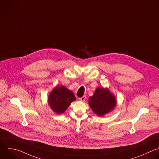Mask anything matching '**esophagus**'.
<instances>
[{"label": "esophagus", "mask_w": 159, "mask_h": 159, "mask_svg": "<svg viewBox=\"0 0 159 159\" xmlns=\"http://www.w3.org/2000/svg\"><path fill=\"white\" fill-rule=\"evenodd\" d=\"M85 99H86V96H83V97L79 98V100H80L82 102H84L85 100Z\"/></svg>", "instance_id": "obj_1"}]
</instances>
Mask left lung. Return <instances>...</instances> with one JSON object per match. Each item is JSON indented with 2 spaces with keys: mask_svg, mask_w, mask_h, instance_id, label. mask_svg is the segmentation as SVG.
<instances>
[{
  "mask_svg": "<svg viewBox=\"0 0 159 159\" xmlns=\"http://www.w3.org/2000/svg\"><path fill=\"white\" fill-rule=\"evenodd\" d=\"M89 104L94 114L102 117L115 109L117 100L114 94L108 88L98 87L93 95L89 98Z\"/></svg>",
  "mask_w": 159,
  "mask_h": 159,
  "instance_id": "1",
  "label": "left lung"
}]
</instances>
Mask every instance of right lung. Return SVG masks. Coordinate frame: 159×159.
Masks as SVG:
<instances>
[{"label": "right lung", "mask_w": 159, "mask_h": 159, "mask_svg": "<svg viewBox=\"0 0 159 159\" xmlns=\"http://www.w3.org/2000/svg\"><path fill=\"white\" fill-rule=\"evenodd\" d=\"M76 100L74 93L63 85L53 89L48 97V103L51 109L57 114L66 112L70 103Z\"/></svg>", "instance_id": "right-lung-1"}]
</instances>
